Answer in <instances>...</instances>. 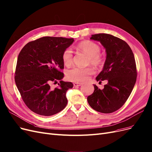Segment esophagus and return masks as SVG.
<instances>
[{
	"label": "esophagus",
	"instance_id": "obj_1",
	"mask_svg": "<svg viewBox=\"0 0 152 152\" xmlns=\"http://www.w3.org/2000/svg\"><path fill=\"white\" fill-rule=\"evenodd\" d=\"M82 85V83H74V86L75 87H77V86H80Z\"/></svg>",
	"mask_w": 152,
	"mask_h": 152
}]
</instances>
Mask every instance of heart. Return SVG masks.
<instances>
[{"instance_id":"heart-1","label":"heart","mask_w":152,"mask_h":152,"mask_svg":"<svg viewBox=\"0 0 152 152\" xmlns=\"http://www.w3.org/2000/svg\"><path fill=\"white\" fill-rule=\"evenodd\" d=\"M77 49L89 56L88 63L96 67H101L105 63V57L100 52L101 47L97 43L90 40L81 42L77 45ZM62 60L64 64L69 66L73 62V52L69 48L65 49L62 53ZM94 73L92 67H75L69 69L67 76L69 80L75 82H84Z\"/></svg>"}]
</instances>
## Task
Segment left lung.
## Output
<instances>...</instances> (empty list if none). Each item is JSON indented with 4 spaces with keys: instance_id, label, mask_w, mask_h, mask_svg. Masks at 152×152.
<instances>
[{
    "instance_id": "obj_1",
    "label": "left lung",
    "mask_w": 152,
    "mask_h": 152,
    "mask_svg": "<svg viewBox=\"0 0 152 152\" xmlns=\"http://www.w3.org/2000/svg\"><path fill=\"white\" fill-rule=\"evenodd\" d=\"M91 39L100 42L107 56L102 71L96 77L101 83L107 80L103 89L94 84V91L87 98L94 110L109 114L119 109L130 96L135 86L137 71L134 55L123 39L106 34L92 35Z\"/></svg>"
}]
</instances>
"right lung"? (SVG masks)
<instances>
[{"label":"right lung","mask_w":152,"mask_h":152,"mask_svg":"<svg viewBox=\"0 0 152 152\" xmlns=\"http://www.w3.org/2000/svg\"><path fill=\"white\" fill-rule=\"evenodd\" d=\"M73 42V38L44 37L28 42L20 52L15 81L22 100L34 113L50 116L66 106V93L73 84L61 81L62 53ZM57 80L58 86L51 88Z\"/></svg>","instance_id":"right-lung-1"}]
</instances>
